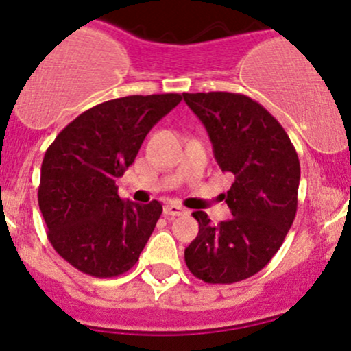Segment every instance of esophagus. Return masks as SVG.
I'll use <instances>...</instances> for the list:
<instances>
[{"label":"esophagus","mask_w":351,"mask_h":351,"mask_svg":"<svg viewBox=\"0 0 351 351\" xmlns=\"http://www.w3.org/2000/svg\"><path fill=\"white\" fill-rule=\"evenodd\" d=\"M163 212H165L166 217H180V215H183L186 210L178 204H168V205H165Z\"/></svg>","instance_id":"34e87169"}]
</instances>
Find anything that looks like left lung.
Instances as JSON below:
<instances>
[{
  "label": "left lung",
  "instance_id": "8db88e82",
  "mask_svg": "<svg viewBox=\"0 0 351 351\" xmlns=\"http://www.w3.org/2000/svg\"><path fill=\"white\" fill-rule=\"evenodd\" d=\"M183 99L208 132L217 163L234 175L223 195L234 217L212 225L205 212H193L200 230L185 249V263L208 284L243 281L269 264L293 225L298 153L278 119L247 95L197 92Z\"/></svg>",
  "mask_w": 351,
  "mask_h": 351
}]
</instances>
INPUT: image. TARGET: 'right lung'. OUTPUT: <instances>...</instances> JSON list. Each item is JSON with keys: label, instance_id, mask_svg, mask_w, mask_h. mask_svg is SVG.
<instances>
[{"label": "right lung", "instance_id": "1", "mask_svg": "<svg viewBox=\"0 0 351 351\" xmlns=\"http://www.w3.org/2000/svg\"><path fill=\"white\" fill-rule=\"evenodd\" d=\"M180 94L128 95L94 106L60 131L42 163L38 205L58 256L95 278L124 274L139 259L163 206L124 202L117 178Z\"/></svg>", "mask_w": 351, "mask_h": 351}]
</instances>
